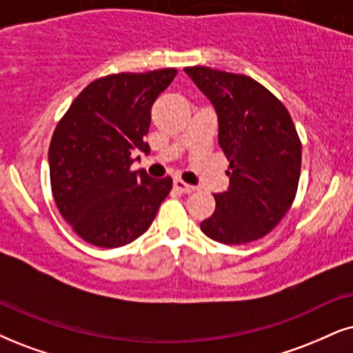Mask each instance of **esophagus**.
Returning a JSON list of instances; mask_svg holds the SVG:
<instances>
[{"label":"esophagus","instance_id":"1","mask_svg":"<svg viewBox=\"0 0 353 353\" xmlns=\"http://www.w3.org/2000/svg\"><path fill=\"white\" fill-rule=\"evenodd\" d=\"M174 187H176L177 190H181L182 194H192V192H195V187L187 184L182 179H174Z\"/></svg>","mask_w":353,"mask_h":353}]
</instances>
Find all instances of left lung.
<instances>
[{"label":"left lung","instance_id":"obj_1","mask_svg":"<svg viewBox=\"0 0 353 353\" xmlns=\"http://www.w3.org/2000/svg\"><path fill=\"white\" fill-rule=\"evenodd\" d=\"M184 71L212 101L218 143L230 161V187L200 223L208 238L248 244L279 225L295 200L301 141L287 107L256 79L208 66Z\"/></svg>","mask_w":353,"mask_h":353}]
</instances>
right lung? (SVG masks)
I'll list each match as a JSON object with an SVG mask.
<instances>
[{
  "instance_id": "add662e5",
  "label": "right lung",
  "mask_w": 353,
  "mask_h": 353,
  "mask_svg": "<svg viewBox=\"0 0 353 353\" xmlns=\"http://www.w3.org/2000/svg\"><path fill=\"white\" fill-rule=\"evenodd\" d=\"M176 68L117 73L94 79L71 102L48 148L52 194L58 212L79 238L97 248H120L153 223L172 189L171 177L130 171L143 140L151 105Z\"/></svg>"
}]
</instances>
